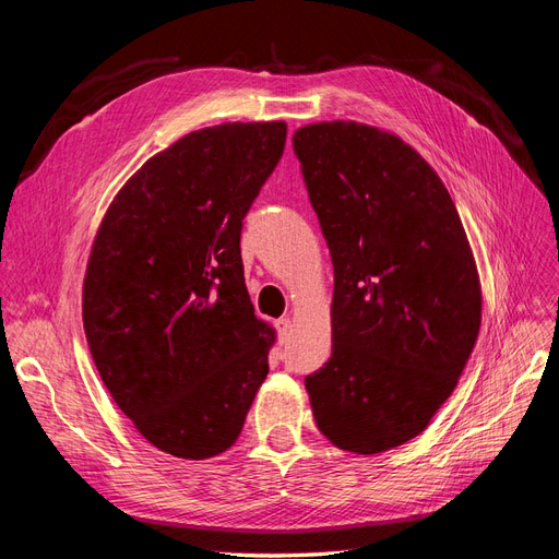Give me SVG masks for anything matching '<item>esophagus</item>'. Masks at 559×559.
Segmentation results:
<instances>
[{
	"instance_id": "1",
	"label": "esophagus",
	"mask_w": 559,
	"mask_h": 559,
	"mask_svg": "<svg viewBox=\"0 0 559 559\" xmlns=\"http://www.w3.org/2000/svg\"><path fill=\"white\" fill-rule=\"evenodd\" d=\"M275 329H277V335H280V343H286V337H289V333H292V319L289 317L280 319Z\"/></svg>"
}]
</instances>
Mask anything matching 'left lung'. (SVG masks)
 Segmentation results:
<instances>
[{
	"instance_id": "1",
	"label": "left lung",
	"mask_w": 559,
	"mask_h": 559,
	"mask_svg": "<svg viewBox=\"0 0 559 559\" xmlns=\"http://www.w3.org/2000/svg\"><path fill=\"white\" fill-rule=\"evenodd\" d=\"M294 154L333 261L312 415L333 445L378 454L425 431L456 386L480 329L476 263L443 181L396 134L314 123Z\"/></svg>"
}]
</instances>
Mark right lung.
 <instances>
[{
	"mask_svg": "<svg viewBox=\"0 0 559 559\" xmlns=\"http://www.w3.org/2000/svg\"><path fill=\"white\" fill-rule=\"evenodd\" d=\"M286 123H224L144 163L107 210L83 282V329L105 386L158 450H228L267 376L275 333L253 314L242 218Z\"/></svg>",
	"mask_w": 559,
	"mask_h": 559,
	"instance_id": "obj_1",
	"label": "right lung"
}]
</instances>
